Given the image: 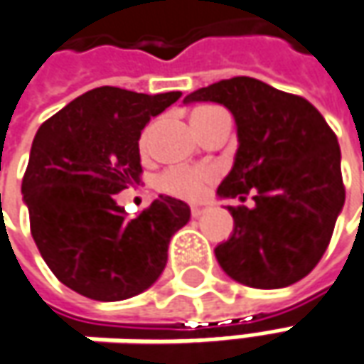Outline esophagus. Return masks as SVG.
I'll use <instances>...</instances> for the list:
<instances>
[{
    "instance_id": "esophagus-1",
    "label": "esophagus",
    "mask_w": 364,
    "mask_h": 364,
    "mask_svg": "<svg viewBox=\"0 0 364 364\" xmlns=\"http://www.w3.org/2000/svg\"><path fill=\"white\" fill-rule=\"evenodd\" d=\"M207 209H209L207 203H195V205H191V215H193V218H199V215L205 213Z\"/></svg>"
}]
</instances>
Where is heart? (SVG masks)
Wrapping results in <instances>:
<instances>
[{
    "label": "heart",
    "instance_id": "obj_1",
    "mask_svg": "<svg viewBox=\"0 0 364 364\" xmlns=\"http://www.w3.org/2000/svg\"><path fill=\"white\" fill-rule=\"evenodd\" d=\"M209 107L197 108V110H205ZM151 141V129H146L141 136V149H146ZM215 171L209 167H173L167 169L157 179V187L165 193L183 197V199H197L205 193L207 185L213 181Z\"/></svg>",
    "mask_w": 364,
    "mask_h": 364
}]
</instances>
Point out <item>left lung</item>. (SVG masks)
Segmentation results:
<instances>
[{
    "label": "left lung",
    "mask_w": 364,
    "mask_h": 364,
    "mask_svg": "<svg viewBox=\"0 0 364 364\" xmlns=\"http://www.w3.org/2000/svg\"><path fill=\"white\" fill-rule=\"evenodd\" d=\"M218 102L233 114L237 151L220 199L254 193V207H228L233 233L215 247L235 282L272 290L302 280L318 264L345 205L341 146L302 96L235 76L183 98Z\"/></svg>",
    "instance_id": "8db88e82"
}]
</instances>
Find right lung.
Wrapping results in <instances>:
<instances>
[{
    "instance_id": "obj_1",
    "label": "right lung",
    "mask_w": 364,
    "mask_h": 364,
    "mask_svg": "<svg viewBox=\"0 0 364 364\" xmlns=\"http://www.w3.org/2000/svg\"><path fill=\"white\" fill-rule=\"evenodd\" d=\"M181 92L141 95L100 86L48 119L21 181L32 237L48 268L74 292L127 300L157 282L189 205L159 195L129 218L114 195L139 183L141 132Z\"/></svg>"
}]
</instances>
